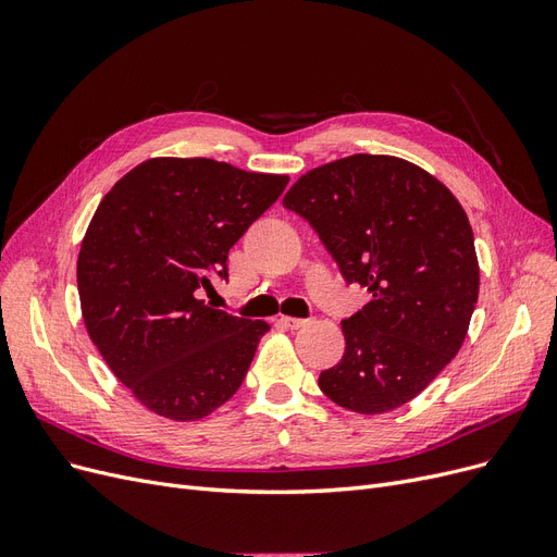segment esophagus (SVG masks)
Wrapping results in <instances>:
<instances>
[{"mask_svg": "<svg viewBox=\"0 0 557 557\" xmlns=\"http://www.w3.org/2000/svg\"><path fill=\"white\" fill-rule=\"evenodd\" d=\"M307 323H309V318H293V315H281L278 318V325L288 327V330H299V327H305Z\"/></svg>", "mask_w": 557, "mask_h": 557, "instance_id": "34e87169", "label": "esophagus"}]
</instances>
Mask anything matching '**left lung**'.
<instances>
[{
  "label": "left lung",
  "mask_w": 557,
  "mask_h": 557,
  "mask_svg": "<svg viewBox=\"0 0 557 557\" xmlns=\"http://www.w3.org/2000/svg\"><path fill=\"white\" fill-rule=\"evenodd\" d=\"M283 207L318 232L372 301L342 320L346 352L318 385L356 413L407 404L458 356L479 299L474 232L460 201L393 156L334 160L301 176Z\"/></svg>",
  "instance_id": "left-lung-1"
}]
</instances>
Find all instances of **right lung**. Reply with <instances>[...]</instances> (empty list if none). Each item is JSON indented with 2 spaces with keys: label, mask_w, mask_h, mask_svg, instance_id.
I'll return each mask as SVG.
<instances>
[{
  "label": "right lung",
  "mask_w": 557,
  "mask_h": 557,
  "mask_svg": "<svg viewBox=\"0 0 557 557\" xmlns=\"http://www.w3.org/2000/svg\"><path fill=\"white\" fill-rule=\"evenodd\" d=\"M288 176L207 158L134 166L99 201L78 252L81 311L111 372L146 409L199 420L239 391L264 320L211 309L227 256Z\"/></svg>",
  "instance_id": "1"
}]
</instances>
